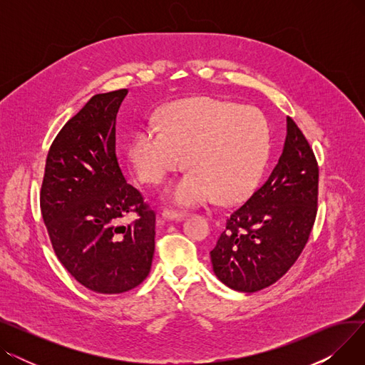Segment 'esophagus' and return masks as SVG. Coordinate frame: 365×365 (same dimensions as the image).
<instances>
[{
	"label": "esophagus",
	"instance_id": "esophagus-1",
	"mask_svg": "<svg viewBox=\"0 0 365 365\" xmlns=\"http://www.w3.org/2000/svg\"><path fill=\"white\" fill-rule=\"evenodd\" d=\"M185 216H186V213L175 212V210H164V212H163V217H165L168 220H180Z\"/></svg>",
	"mask_w": 365,
	"mask_h": 365
}]
</instances>
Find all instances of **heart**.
<instances>
[{
	"label": "heart",
	"mask_w": 365,
	"mask_h": 365,
	"mask_svg": "<svg viewBox=\"0 0 365 365\" xmlns=\"http://www.w3.org/2000/svg\"><path fill=\"white\" fill-rule=\"evenodd\" d=\"M161 130L142 128L130 146L138 178L161 183L182 165L189 170L168 195L182 205L235 204L257 187L271 155V130L264 115L213 98L173 102L160 113Z\"/></svg>",
	"instance_id": "obj_1"
}]
</instances>
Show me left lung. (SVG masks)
Returning a JSON list of instances; mask_svg holds the SVG:
<instances>
[{
  "instance_id": "obj_1",
  "label": "left lung",
  "mask_w": 365,
  "mask_h": 365,
  "mask_svg": "<svg viewBox=\"0 0 365 365\" xmlns=\"http://www.w3.org/2000/svg\"><path fill=\"white\" fill-rule=\"evenodd\" d=\"M318 179L315 153L289 117L277 165L252 197L226 217L210 252L213 271L223 284L255 293L287 274L312 232Z\"/></svg>"
}]
</instances>
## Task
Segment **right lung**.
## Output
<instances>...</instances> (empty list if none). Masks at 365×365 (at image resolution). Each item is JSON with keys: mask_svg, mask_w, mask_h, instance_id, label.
<instances>
[{"mask_svg": "<svg viewBox=\"0 0 365 365\" xmlns=\"http://www.w3.org/2000/svg\"><path fill=\"white\" fill-rule=\"evenodd\" d=\"M127 88L96 94L53 140L40 192L53 250L88 290L128 292L145 281L155 250V212L128 185L115 149ZM128 212L138 217L123 227Z\"/></svg>", "mask_w": 365, "mask_h": 365, "instance_id": "add662e5", "label": "right lung"}]
</instances>
